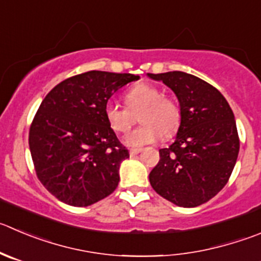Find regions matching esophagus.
Returning a JSON list of instances; mask_svg holds the SVG:
<instances>
[{"instance_id": "34e87169", "label": "esophagus", "mask_w": 261, "mask_h": 261, "mask_svg": "<svg viewBox=\"0 0 261 261\" xmlns=\"http://www.w3.org/2000/svg\"><path fill=\"white\" fill-rule=\"evenodd\" d=\"M141 148H130V150H129V155L130 156H136V155H138V153L141 152Z\"/></svg>"}]
</instances>
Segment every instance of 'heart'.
I'll return each instance as SVG.
<instances>
[{"label":"heart","instance_id":"heart-1","mask_svg":"<svg viewBox=\"0 0 261 261\" xmlns=\"http://www.w3.org/2000/svg\"><path fill=\"white\" fill-rule=\"evenodd\" d=\"M125 106L109 101L103 115L115 133L123 135L135 123V115L142 124L129 133L124 142L130 147H143L155 143L161 136L169 137L180 123V108L174 98L164 96L159 87L150 83L132 86L124 95Z\"/></svg>","mask_w":261,"mask_h":261}]
</instances>
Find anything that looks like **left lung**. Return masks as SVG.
<instances>
[{"label": "left lung", "instance_id": "obj_1", "mask_svg": "<svg viewBox=\"0 0 261 261\" xmlns=\"http://www.w3.org/2000/svg\"><path fill=\"white\" fill-rule=\"evenodd\" d=\"M177 96L180 125L175 141L159 151L151 170L153 190L182 207L214 197L229 179L240 151L234 115L224 96L207 82L183 71L147 74Z\"/></svg>", "mask_w": 261, "mask_h": 261}]
</instances>
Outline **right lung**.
Returning <instances> with one entry per match:
<instances>
[{
	"label": "right lung",
	"mask_w": 261,
	"mask_h": 261,
	"mask_svg": "<svg viewBox=\"0 0 261 261\" xmlns=\"http://www.w3.org/2000/svg\"><path fill=\"white\" fill-rule=\"evenodd\" d=\"M140 76L91 70L65 79L44 97L29 129L37 177L71 206H89L115 191L129 152L109 126L103 108Z\"/></svg>",
	"instance_id": "add662e5"
}]
</instances>
